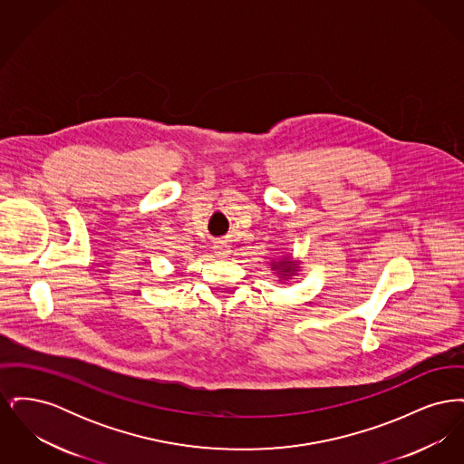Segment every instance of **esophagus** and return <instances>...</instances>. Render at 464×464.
<instances>
[{
  "instance_id": "1",
  "label": "esophagus",
  "mask_w": 464,
  "mask_h": 464,
  "mask_svg": "<svg viewBox=\"0 0 464 464\" xmlns=\"http://www.w3.org/2000/svg\"><path fill=\"white\" fill-rule=\"evenodd\" d=\"M216 250H218V256H221V257L227 256V250H226V246H224V245H218V246H216Z\"/></svg>"
}]
</instances>
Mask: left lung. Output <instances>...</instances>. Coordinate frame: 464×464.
<instances>
[{
	"label": "left lung",
	"instance_id": "left-lung-1",
	"mask_svg": "<svg viewBox=\"0 0 464 464\" xmlns=\"http://www.w3.org/2000/svg\"><path fill=\"white\" fill-rule=\"evenodd\" d=\"M273 271H278L280 278H288V276L295 275V271H297V265H295V263H292L288 257H284L282 261L273 263Z\"/></svg>",
	"mask_w": 464,
	"mask_h": 464
}]
</instances>
